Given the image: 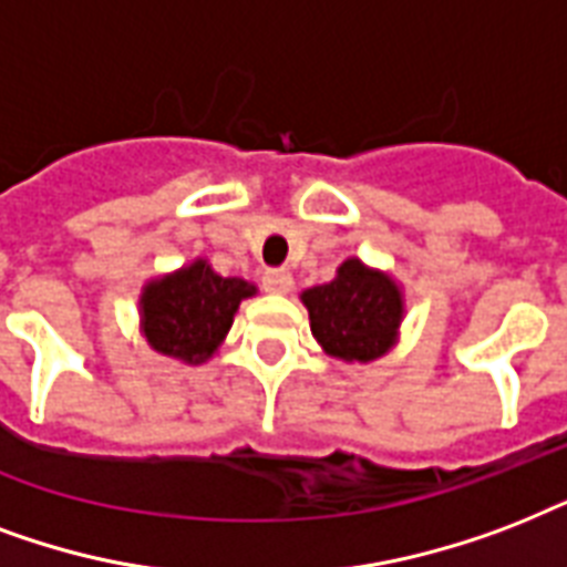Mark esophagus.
<instances>
[{"mask_svg": "<svg viewBox=\"0 0 567 567\" xmlns=\"http://www.w3.org/2000/svg\"><path fill=\"white\" fill-rule=\"evenodd\" d=\"M262 287L275 292V296H287L289 289H292V275L287 269H269L262 275Z\"/></svg>", "mask_w": 567, "mask_h": 567, "instance_id": "esophagus-1", "label": "esophagus"}]
</instances>
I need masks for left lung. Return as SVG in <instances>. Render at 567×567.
Listing matches in <instances>:
<instances>
[{
	"label": "left lung",
	"instance_id": "8db88e82",
	"mask_svg": "<svg viewBox=\"0 0 567 567\" xmlns=\"http://www.w3.org/2000/svg\"><path fill=\"white\" fill-rule=\"evenodd\" d=\"M310 331L328 358L372 363L399 343L405 292L390 271L372 269L361 257L340 262L337 278L301 292Z\"/></svg>",
	"mask_w": 567,
	"mask_h": 567
}]
</instances>
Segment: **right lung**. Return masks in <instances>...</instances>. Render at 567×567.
Here are the masks:
<instances>
[{
  "instance_id": "1",
  "label": "right lung",
  "mask_w": 567,
  "mask_h": 567,
  "mask_svg": "<svg viewBox=\"0 0 567 567\" xmlns=\"http://www.w3.org/2000/svg\"><path fill=\"white\" fill-rule=\"evenodd\" d=\"M251 296H257L251 280L224 278L204 257H195L144 284L138 328L153 352L197 367L221 349L236 310Z\"/></svg>"
}]
</instances>
